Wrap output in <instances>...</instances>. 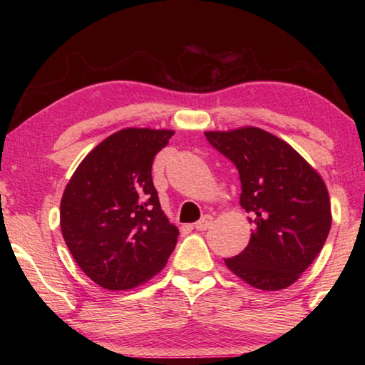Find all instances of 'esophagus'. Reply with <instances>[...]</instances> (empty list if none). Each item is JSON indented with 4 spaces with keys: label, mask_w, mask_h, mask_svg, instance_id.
<instances>
[{
    "label": "esophagus",
    "mask_w": 365,
    "mask_h": 365,
    "mask_svg": "<svg viewBox=\"0 0 365 365\" xmlns=\"http://www.w3.org/2000/svg\"><path fill=\"white\" fill-rule=\"evenodd\" d=\"M211 225H212V217H211V215H205V217H201L200 220L196 222L195 228H196V230L202 232V230H207V228Z\"/></svg>",
    "instance_id": "1"
}]
</instances>
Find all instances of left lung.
Returning <instances> with one entry per match:
<instances>
[{
    "label": "left lung",
    "mask_w": 365,
    "mask_h": 365,
    "mask_svg": "<svg viewBox=\"0 0 365 365\" xmlns=\"http://www.w3.org/2000/svg\"><path fill=\"white\" fill-rule=\"evenodd\" d=\"M242 182L240 205L252 233L227 267L251 287L275 292L299 279L329 237L330 197L322 177L287 141L257 127L206 132Z\"/></svg>",
    "instance_id": "1"
}]
</instances>
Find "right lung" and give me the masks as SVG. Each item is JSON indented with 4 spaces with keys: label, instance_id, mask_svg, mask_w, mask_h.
<instances>
[{
    "label": "right lung",
    "instance_id": "obj_1",
    "mask_svg": "<svg viewBox=\"0 0 365 365\" xmlns=\"http://www.w3.org/2000/svg\"><path fill=\"white\" fill-rule=\"evenodd\" d=\"M172 130L123 128L80 163L61 200V232L78 267L106 289H132L168 262L178 238L153 185Z\"/></svg>",
    "mask_w": 365,
    "mask_h": 365
}]
</instances>
